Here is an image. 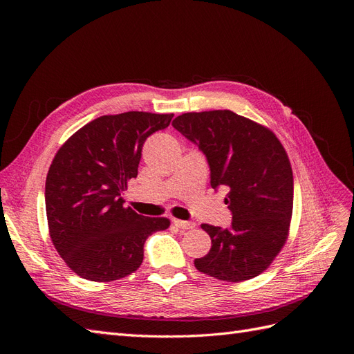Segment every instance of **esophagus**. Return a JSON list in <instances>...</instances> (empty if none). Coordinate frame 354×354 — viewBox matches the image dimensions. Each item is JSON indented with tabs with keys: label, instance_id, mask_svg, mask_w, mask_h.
<instances>
[{
	"label": "esophagus",
	"instance_id": "esophagus-1",
	"mask_svg": "<svg viewBox=\"0 0 354 354\" xmlns=\"http://www.w3.org/2000/svg\"><path fill=\"white\" fill-rule=\"evenodd\" d=\"M173 223L176 224L178 229H183V230H189V229H194L195 227V223H192V221H185V220L174 218Z\"/></svg>",
	"mask_w": 354,
	"mask_h": 354
}]
</instances>
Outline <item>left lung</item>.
Here are the masks:
<instances>
[{"label": "left lung", "instance_id": "obj_1", "mask_svg": "<svg viewBox=\"0 0 354 354\" xmlns=\"http://www.w3.org/2000/svg\"><path fill=\"white\" fill-rule=\"evenodd\" d=\"M173 127L205 153L211 186L226 187L233 214L227 229L202 224L209 252L195 267L211 277L242 282L263 273L286 243L294 205V177L276 134L232 111L187 112Z\"/></svg>", "mask_w": 354, "mask_h": 354}]
</instances>
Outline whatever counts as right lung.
I'll use <instances>...</instances> for the list:
<instances>
[{
    "label": "right lung",
    "instance_id": "obj_1",
    "mask_svg": "<svg viewBox=\"0 0 354 354\" xmlns=\"http://www.w3.org/2000/svg\"><path fill=\"white\" fill-rule=\"evenodd\" d=\"M174 113L124 112L85 124L60 146L46 180L50 238L72 272L93 282L134 273L146 239L169 227L124 207L122 192L137 177L146 138Z\"/></svg>",
    "mask_w": 354,
    "mask_h": 354
}]
</instances>
